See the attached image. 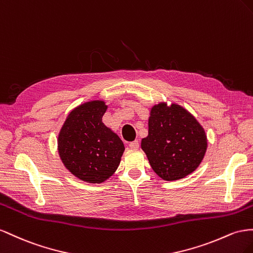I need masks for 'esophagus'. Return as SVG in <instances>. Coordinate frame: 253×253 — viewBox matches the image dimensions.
I'll return each mask as SVG.
<instances>
[{
	"label": "esophagus",
	"mask_w": 253,
	"mask_h": 253,
	"mask_svg": "<svg viewBox=\"0 0 253 253\" xmlns=\"http://www.w3.org/2000/svg\"><path fill=\"white\" fill-rule=\"evenodd\" d=\"M139 146H140V144L138 141H133V142L129 143V147H130L131 149H138Z\"/></svg>",
	"instance_id": "obj_1"
}]
</instances>
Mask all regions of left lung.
Segmentation results:
<instances>
[{"label":"left lung","instance_id":"left-lung-1","mask_svg":"<svg viewBox=\"0 0 253 253\" xmlns=\"http://www.w3.org/2000/svg\"><path fill=\"white\" fill-rule=\"evenodd\" d=\"M141 148L156 174L167 181L182 179L203 162L208 148L205 128L181 105L160 102L151 106L148 135Z\"/></svg>","mask_w":253,"mask_h":253}]
</instances>
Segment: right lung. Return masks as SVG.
Masks as SVG:
<instances>
[{"mask_svg": "<svg viewBox=\"0 0 253 253\" xmlns=\"http://www.w3.org/2000/svg\"><path fill=\"white\" fill-rule=\"evenodd\" d=\"M108 109L95 99L72 109L62 124L57 149L72 175L86 183H103L118 169L125 146L120 136L103 123Z\"/></svg>", "mask_w": 253, "mask_h": 253, "instance_id": "1", "label": "right lung"}]
</instances>
